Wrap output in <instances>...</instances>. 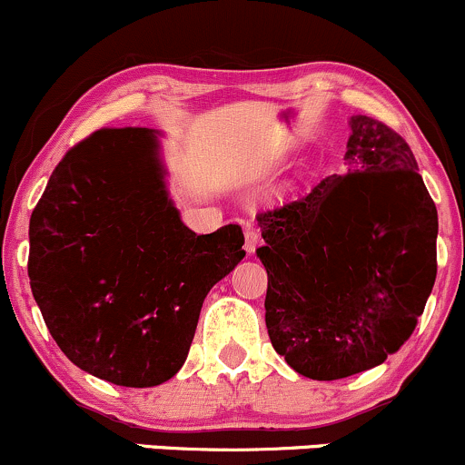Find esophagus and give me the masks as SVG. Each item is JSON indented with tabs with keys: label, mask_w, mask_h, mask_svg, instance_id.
<instances>
[{
	"label": "esophagus",
	"mask_w": 465,
	"mask_h": 465,
	"mask_svg": "<svg viewBox=\"0 0 465 465\" xmlns=\"http://www.w3.org/2000/svg\"><path fill=\"white\" fill-rule=\"evenodd\" d=\"M243 234H246V250H248V252H254V248H257L261 243L259 231L252 226V223H246V228H243Z\"/></svg>",
	"instance_id": "34e87169"
}]
</instances>
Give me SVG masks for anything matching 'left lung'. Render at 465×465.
I'll return each mask as SVG.
<instances>
[{
  "instance_id": "8db88e82",
  "label": "left lung",
  "mask_w": 465,
  "mask_h": 465,
  "mask_svg": "<svg viewBox=\"0 0 465 465\" xmlns=\"http://www.w3.org/2000/svg\"><path fill=\"white\" fill-rule=\"evenodd\" d=\"M347 171L261 211L274 351L312 380L382 364L415 331L437 276V208L401 135L351 118Z\"/></svg>"
}]
</instances>
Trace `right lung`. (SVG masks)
Listing matches in <instances>:
<instances>
[{"mask_svg":"<svg viewBox=\"0 0 465 465\" xmlns=\"http://www.w3.org/2000/svg\"><path fill=\"white\" fill-rule=\"evenodd\" d=\"M155 147L144 127L90 134L30 217L28 276L45 327L76 367L118 387L180 371L206 294L246 254L237 223L195 234L180 222Z\"/></svg>","mask_w":465,"mask_h":465,"instance_id":"add662e5","label":"right lung"}]
</instances>
